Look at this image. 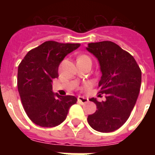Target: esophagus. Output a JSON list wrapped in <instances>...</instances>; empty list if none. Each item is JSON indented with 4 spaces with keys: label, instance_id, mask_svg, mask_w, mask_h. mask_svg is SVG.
<instances>
[{
    "label": "esophagus",
    "instance_id": "obj_1",
    "mask_svg": "<svg viewBox=\"0 0 155 155\" xmlns=\"http://www.w3.org/2000/svg\"><path fill=\"white\" fill-rule=\"evenodd\" d=\"M78 101L80 102V104H85L88 101V99H87V98H85V97H78Z\"/></svg>",
    "mask_w": 155,
    "mask_h": 155
}]
</instances>
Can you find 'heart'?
<instances>
[{"label": "heart", "mask_w": 155, "mask_h": 155, "mask_svg": "<svg viewBox=\"0 0 155 155\" xmlns=\"http://www.w3.org/2000/svg\"><path fill=\"white\" fill-rule=\"evenodd\" d=\"M78 59H90V58L88 57V56L83 54V55L79 56V57H78V58H77V60H78Z\"/></svg>", "instance_id": "b5f03b06"}]
</instances>
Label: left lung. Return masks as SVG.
<instances>
[{
    "label": "left lung",
    "mask_w": 155,
    "mask_h": 155,
    "mask_svg": "<svg viewBox=\"0 0 155 155\" xmlns=\"http://www.w3.org/2000/svg\"><path fill=\"white\" fill-rule=\"evenodd\" d=\"M86 49L99 62L102 73L99 93L106 98L102 102L90 99L97 104V110L88 115L87 122L97 131L113 132L130 117L139 94L142 71L134 58L114 42H92Z\"/></svg>",
    "instance_id": "obj_1"
}]
</instances>
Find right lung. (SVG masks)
Segmentation results:
<instances>
[{
  "mask_svg": "<svg viewBox=\"0 0 155 155\" xmlns=\"http://www.w3.org/2000/svg\"><path fill=\"white\" fill-rule=\"evenodd\" d=\"M79 43L47 41L26 54L18 66V88L23 108L30 120L42 127H54L65 120L77 98L52 91L60 63Z\"/></svg>",
  "mask_w": 155,
  "mask_h": 155,
  "instance_id": "obj_1",
  "label": "right lung"
}]
</instances>
